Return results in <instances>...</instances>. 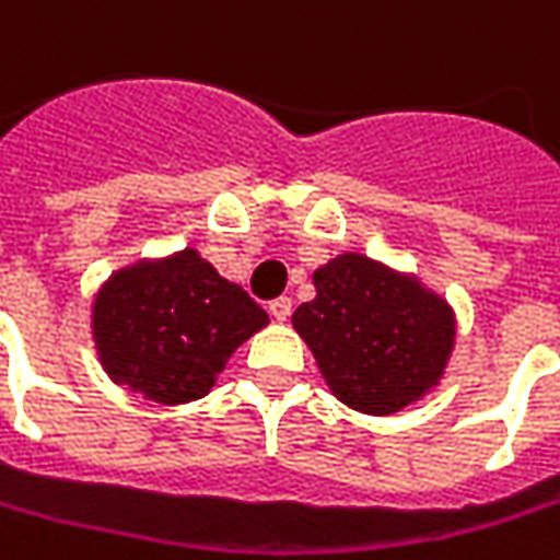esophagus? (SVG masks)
Instances as JSON below:
<instances>
[{
	"instance_id": "obj_1",
	"label": "esophagus",
	"mask_w": 560,
	"mask_h": 560,
	"mask_svg": "<svg viewBox=\"0 0 560 560\" xmlns=\"http://www.w3.org/2000/svg\"><path fill=\"white\" fill-rule=\"evenodd\" d=\"M269 313L276 322H284V318L291 316V298H276L269 303Z\"/></svg>"
}]
</instances>
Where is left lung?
Listing matches in <instances>:
<instances>
[{
	"label": "left lung",
	"instance_id": "left-lung-1",
	"mask_svg": "<svg viewBox=\"0 0 560 560\" xmlns=\"http://www.w3.org/2000/svg\"><path fill=\"white\" fill-rule=\"evenodd\" d=\"M316 298L291 316L328 390L365 415L428 396L455 350V310L412 272L338 254L313 272Z\"/></svg>",
	"mask_w": 560,
	"mask_h": 560
}]
</instances>
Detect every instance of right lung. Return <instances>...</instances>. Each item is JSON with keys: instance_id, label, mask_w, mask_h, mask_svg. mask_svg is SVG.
Here are the masks:
<instances>
[{"instance_id": "add662e5", "label": "right lung", "mask_w": 560, "mask_h": 560, "mask_svg": "<svg viewBox=\"0 0 560 560\" xmlns=\"http://www.w3.org/2000/svg\"><path fill=\"white\" fill-rule=\"evenodd\" d=\"M262 325L269 316L260 303L195 247L129 262L92 300V340L107 377L161 406L210 394Z\"/></svg>"}]
</instances>
